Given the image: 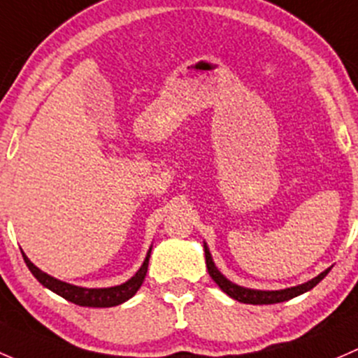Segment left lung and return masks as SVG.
<instances>
[{
	"instance_id": "1",
	"label": "left lung",
	"mask_w": 358,
	"mask_h": 358,
	"mask_svg": "<svg viewBox=\"0 0 358 358\" xmlns=\"http://www.w3.org/2000/svg\"><path fill=\"white\" fill-rule=\"evenodd\" d=\"M205 260H206V268H208V274L212 275L213 281L219 285V288L224 291V293L229 294L234 300L241 301V303H250V305H271V303H279V301H286L289 298L298 296V294L305 293V291L312 289L315 285H319V281H322L324 275L329 271H324L322 274H319L317 278L312 279V281L305 282V285L294 286V288L281 289V291H257V289H248L241 288V286L234 285V282L227 281L219 271H217L215 264H213L212 257H210L208 248L205 246Z\"/></svg>"
}]
</instances>
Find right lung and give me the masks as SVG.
Returning <instances> with one entry per match:
<instances>
[{
    "label": "right lung",
    "instance_id": "obj_1",
    "mask_svg": "<svg viewBox=\"0 0 358 358\" xmlns=\"http://www.w3.org/2000/svg\"><path fill=\"white\" fill-rule=\"evenodd\" d=\"M150 253L146 255V260L143 262L141 268L136 272V275H132L127 282L120 286H113V288H103V289H86V288H79V286H72L67 285V282H62L58 279L51 278V275L44 274L43 271H39L27 257L22 253L24 257L25 264H27L29 271L32 272L36 279L41 282L43 286H46L48 289L55 291L57 294L64 296L65 300L72 301V303L80 305V307H115V305L124 303L125 300H129L131 296H134L136 291L141 288L143 281H145L146 271H148V260H150Z\"/></svg>",
    "mask_w": 358,
    "mask_h": 358
}]
</instances>
